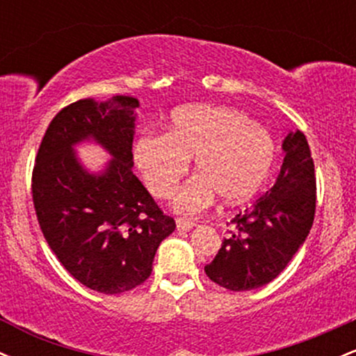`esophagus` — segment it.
<instances>
[{"mask_svg": "<svg viewBox=\"0 0 356 356\" xmlns=\"http://www.w3.org/2000/svg\"><path fill=\"white\" fill-rule=\"evenodd\" d=\"M175 224H177V229H179V231H191L192 227L195 226L194 220L184 219V218H177V219H175Z\"/></svg>", "mask_w": 356, "mask_h": 356, "instance_id": "esophagus-1", "label": "esophagus"}]
</instances>
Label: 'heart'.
<instances>
[{
    "label": "heart",
    "instance_id": "b5f03b06",
    "mask_svg": "<svg viewBox=\"0 0 356 356\" xmlns=\"http://www.w3.org/2000/svg\"><path fill=\"white\" fill-rule=\"evenodd\" d=\"M195 157V174L174 199L186 214L206 209L216 192L238 204L261 191L276 159L271 132L246 113L219 105H189L170 117L167 134L145 132L134 144V161L155 197H169Z\"/></svg>",
    "mask_w": 356,
    "mask_h": 356
}]
</instances>
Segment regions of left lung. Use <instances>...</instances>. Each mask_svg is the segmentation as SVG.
I'll use <instances>...</instances> for the list:
<instances>
[{"label":"left lung","mask_w":356,"mask_h":356,"mask_svg":"<svg viewBox=\"0 0 356 356\" xmlns=\"http://www.w3.org/2000/svg\"><path fill=\"white\" fill-rule=\"evenodd\" d=\"M275 186L231 220V231L212 263L211 281L231 291L268 284L288 266L308 238L316 209V177L305 134L289 132Z\"/></svg>","instance_id":"1"}]
</instances>
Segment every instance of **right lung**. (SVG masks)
<instances>
[{
  "label": "right lung",
  "mask_w": 356,
  "mask_h": 356,
  "mask_svg": "<svg viewBox=\"0 0 356 356\" xmlns=\"http://www.w3.org/2000/svg\"><path fill=\"white\" fill-rule=\"evenodd\" d=\"M138 100L83 99L48 125L31 177V194L48 246L70 275L93 291L118 295L152 273L159 244L175 229L134 175V127ZM93 138L114 159L90 175L72 145Z\"/></svg>",
  "instance_id": "1"
}]
</instances>
